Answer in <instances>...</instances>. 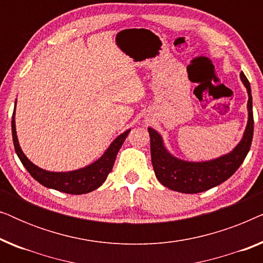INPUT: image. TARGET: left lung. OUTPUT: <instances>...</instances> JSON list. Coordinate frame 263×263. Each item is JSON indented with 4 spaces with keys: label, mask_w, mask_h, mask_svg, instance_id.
I'll use <instances>...</instances> for the list:
<instances>
[{
    "label": "left lung",
    "mask_w": 263,
    "mask_h": 263,
    "mask_svg": "<svg viewBox=\"0 0 263 263\" xmlns=\"http://www.w3.org/2000/svg\"><path fill=\"white\" fill-rule=\"evenodd\" d=\"M248 96V124L243 139L236 148L214 160L193 163L184 161L171 156L164 147L163 139L152 128H148L151 138V158L154 174L161 184L175 192L184 194H197L206 192L225 182L231 177L246 159L249 152L254 134V115L253 97H251L250 84L244 73H240Z\"/></svg>",
    "instance_id": "8db88e82"
}]
</instances>
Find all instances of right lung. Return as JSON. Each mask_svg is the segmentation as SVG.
Wrapping results in <instances>:
<instances>
[{"label":"right lung","instance_id":"right-lung-1","mask_svg":"<svg viewBox=\"0 0 263 263\" xmlns=\"http://www.w3.org/2000/svg\"><path fill=\"white\" fill-rule=\"evenodd\" d=\"M14 115H15V109H14L12 117V135L14 148H15L17 157H19L24 166L26 167V170L30 172V175L35 181H38L42 185L46 186V188H51L67 194H73V195L91 193L97 188H99L105 182L107 175L112 170L118 151H120L125 138H127L129 132H130V129H129V130L124 132L123 134L117 136L109 148L106 149V152L98 160L88 165V166L69 172H50L35 166L23 153L19 146V141H17Z\"/></svg>","mask_w":263,"mask_h":263}]
</instances>
